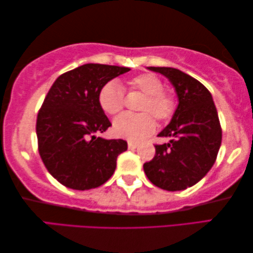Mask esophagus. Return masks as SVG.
<instances>
[{
	"mask_svg": "<svg viewBox=\"0 0 253 253\" xmlns=\"http://www.w3.org/2000/svg\"><path fill=\"white\" fill-rule=\"evenodd\" d=\"M127 147H129V149H135L138 147V143L129 141V142H127Z\"/></svg>",
	"mask_w": 253,
	"mask_h": 253,
	"instance_id": "1",
	"label": "esophagus"
}]
</instances>
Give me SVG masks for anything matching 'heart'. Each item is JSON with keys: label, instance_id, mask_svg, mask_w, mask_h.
Returning a JSON list of instances; mask_svg holds the SVG:
<instances>
[{"label": "heart", "instance_id": "1", "mask_svg": "<svg viewBox=\"0 0 253 253\" xmlns=\"http://www.w3.org/2000/svg\"><path fill=\"white\" fill-rule=\"evenodd\" d=\"M131 88L139 89L146 95L140 111L148 113H123L114 120L113 132L116 137L124 138L131 141H140L153 133L155 130V120L164 121L172 116L175 111V100L164 91V84L157 76L153 73H143L132 78L129 81ZM99 106L105 113L114 115L123 108L124 92L118 80H110L103 84L98 91Z\"/></svg>", "mask_w": 253, "mask_h": 253}]
</instances>
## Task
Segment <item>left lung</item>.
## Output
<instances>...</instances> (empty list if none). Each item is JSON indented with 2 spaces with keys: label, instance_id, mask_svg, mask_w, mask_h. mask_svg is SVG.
Segmentation results:
<instances>
[{
  "label": "left lung",
  "instance_id": "left-lung-1",
  "mask_svg": "<svg viewBox=\"0 0 253 253\" xmlns=\"http://www.w3.org/2000/svg\"><path fill=\"white\" fill-rule=\"evenodd\" d=\"M165 76L175 88L178 105L159 137L169 143L156 145V154L143 164L151 183L167 191H180L198 183L216 161L221 127L211 94L200 81L174 68L149 67Z\"/></svg>",
  "mask_w": 253,
  "mask_h": 253
}]
</instances>
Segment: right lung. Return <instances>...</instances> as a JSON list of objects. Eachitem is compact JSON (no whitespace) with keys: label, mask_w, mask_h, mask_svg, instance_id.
Wrapping results in <instances>:
<instances>
[{"label":"right lung","mask_w":253,"mask_h":253,"mask_svg":"<svg viewBox=\"0 0 253 253\" xmlns=\"http://www.w3.org/2000/svg\"><path fill=\"white\" fill-rule=\"evenodd\" d=\"M130 71L116 65L88 63L61 75L46 95L36 133L42 163L61 184L89 190L113 175L116 158L127 149L122 139H104L112 124L98 103L107 81Z\"/></svg>","instance_id":"1"}]
</instances>
